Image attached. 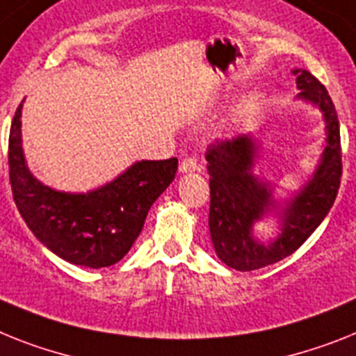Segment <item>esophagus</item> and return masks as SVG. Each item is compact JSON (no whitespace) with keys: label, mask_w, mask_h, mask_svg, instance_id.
<instances>
[{"label":"esophagus","mask_w":356,"mask_h":356,"mask_svg":"<svg viewBox=\"0 0 356 356\" xmlns=\"http://www.w3.org/2000/svg\"><path fill=\"white\" fill-rule=\"evenodd\" d=\"M179 172L181 173L201 172V164H199V161L197 159H193V157H188V159L181 161V164H179Z\"/></svg>","instance_id":"1"}]
</instances>
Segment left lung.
<instances>
[{"label": "left lung", "instance_id": "left-lung-1", "mask_svg": "<svg viewBox=\"0 0 356 356\" xmlns=\"http://www.w3.org/2000/svg\"><path fill=\"white\" fill-rule=\"evenodd\" d=\"M295 99L321 112L324 145L316 166L304 183L282 193L255 173L261 143L253 134L217 139L206 148L210 175V235L220 261L237 271L275 264L298 250L318 228L335 202L342 175L340 128L335 104L315 76L295 68ZM273 220L271 238H261L256 224Z\"/></svg>", "mask_w": 356, "mask_h": 356}]
</instances>
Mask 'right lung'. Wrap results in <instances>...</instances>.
Masks as SVG:
<instances>
[{"label": "right lung", "mask_w": 356, "mask_h": 356, "mask_svg": "<svg viewBox=\"0 0 356 356\" xmlns=\"http://www.w3.org/2000/svg\"><path fill=\"white\" fill-rule=\"evenodd\" d=\"M23 103L8 137L12 195L21 217L63 261L92 270L115 264L130 252L152 204L175 179L177 159L136 161L94 190L63 192L41 183L29 168L21 136Z\"/></svg>", "instance_id": "right-lung-1"}]
</instances>
